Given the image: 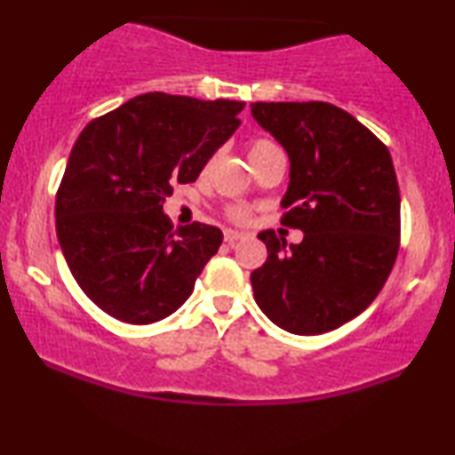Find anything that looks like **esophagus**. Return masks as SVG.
<instances>
[{
	"mask_svg": "<svg viewBox=\"0 0 455 455\" xmlns=\"http://www.w3.org/2000/svg\"><path fill=\"white\" fill-rule=\"evenodd\" d=\"M242 237H243V233H239V231H231V228H228V231H224V242L227 243L239 242Z\"/></svg>",
	"mask_w": 455,
	"mask_h": 455,
	"instance_id": "1",
	"label": "esophagus"
}]
</instances>
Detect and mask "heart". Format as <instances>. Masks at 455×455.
I'll use <instances>...</instances> for the list:
<instances>
[{
    "instance_id": "b5f03b06",
    "label": "heart",
    "mask_w": 455,
    "mask_h": 455,
    "mask_svg": "<svg viewBox=\"0 0 455 455\" xmlns=\"http://www.w3.org/2000/svg\"><path fill=\"white\" fill-rule=\"evenodd\" d=\"M269 148H274V143H269V140L265 139L252 140V143H250V160L257 158L259 154H263V151ZM228 218H233V220H245V218H248V212H245L243 207H231V210H228Z\"/></svg>"
}]
</instances>
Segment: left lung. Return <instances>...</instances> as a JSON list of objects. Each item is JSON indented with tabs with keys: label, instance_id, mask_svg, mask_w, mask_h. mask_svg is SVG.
I'll return each mask as SVG.
<instances>
[{
	"label": "left lung",
	"instance_id": "obj_1",
	"mask_svg": "<svg viewBox=\"0 0 455 455\" xmlns=\"http://www.w3.org/2000/svg\"><path fill=\"white\" fill-rule=\"evenodd\" d=\"M252 117L291 160L282 224L304 231L286 245L259 233L267 260L250 275L271 323L316 336L374 301L400 248V188L389 149L329 102H254Z\"/></svg>",
	"mask_w": 455,
	"mask_h": 455
}]
</instances>
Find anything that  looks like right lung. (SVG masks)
I'll list each match as a JSON object with an SVG mask.
<instances>
[{"instance_id": "add662e5", "label": "right lung", "mask_w": 455, "mask_h": 455, "mask_svg": "<svg viewBox=\"0 0 455 455\" xmlns=\"http://www.w3.org/2000/svg\"><path fill=\"white\" fill-rule=\"evenodd\" d=\"M245 102L143 93L78 134L55 198L61 252L90 299L130 325H149L190 297L222 231L173 228L162 212L239 128Z\"/></svg>"}]
</instances>
